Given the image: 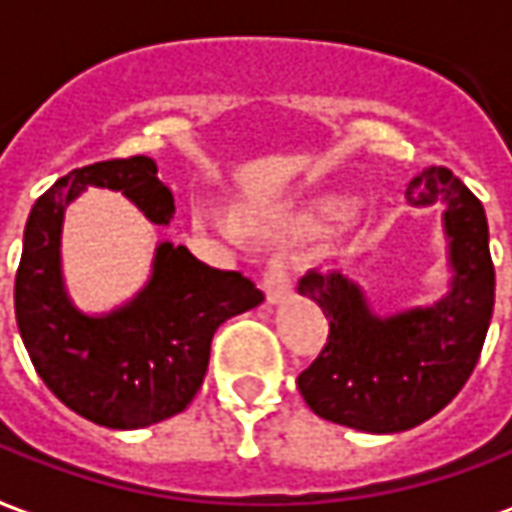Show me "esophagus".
Returning <instances> with one entry per match:
<instances>
[{
    "label": "esophagus",
    "mask_w": 512,
    "mask_h": 512,
    "mask_svg": "<svg viewBox=\"0 0 512 512\" xmlns=\"http://www.w3.org/2000/svg\"><path fill=\"white\" fill-rule=\"evenodd\" d=\"M264 295L270 303L287 301L292 295V276L290 267H287V259L284 256H273L267 267H264Z\"/></svg>",
    "instance_id": "esophagus-1"
}]
</instances>
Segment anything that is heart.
I'll return each instance as SVG.
<instances>
[{
    "instance_id": "heart-1",
    "label": "heart",
    "mask_w": 512,
    "mask_h": 512,
    "mask_svg": "<svg viewBox=\"0 0 512 512\" xmlns=\"http://www.w3.org/2000/svg\"><path fill=\"white\" fill-rule=\"evenodd\" d=\"M348 203L337 197H323L309 206L292 211H278V214H259V211H236L234 225L245 236H312L329 228L331 222L343 220Z\"/></svg>"
}]
</instances>
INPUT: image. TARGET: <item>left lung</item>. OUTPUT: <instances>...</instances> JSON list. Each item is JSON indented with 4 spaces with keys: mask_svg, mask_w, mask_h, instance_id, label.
I'll return each instance as SVG.
<instances>
[{
    "mask_svg": "<svg viewBox=\"0 0 512 512\" xmlns=\"http://www.w3.org/2000/svg\"><path fill=\"white\" fill-rule=\"evenodd\" d=\"M407 203H443L451 284L438 303L382 317L340 270H309L298 281V292L329 320L320 357L298 376L303 401L331 424L373 435L438 415L468 382L493 315L496 276L482 203L446 167L418 172Z\"/></svg>",
    "mask_w": 512,
    "mask_h": 512,
    "instance_id": "left-lung-1",
    "label": "left lung"
}]
</instances>
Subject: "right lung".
Here are the masks:
<instances>
[{"label": "right lung", "mask_w": 512, "mask_h": 512, "mask_svg": "<svg viewBox=\"0 0 512 512\" xmlns=\"http://www.w3.org/2000/svg\"><path fill=\"white\" fill-rule=\"evenodd\" d=\"M88 186L128 197L155 225L175 200L147 155L72 169L35 200L16 273V323L35 373L63 404L108 429H142L189 407L209 368L211 337L228 317L264 301L236 270L197 262L183 245L158 242L153 276L125 306L80 312L61 270L63 211Z\"/></svg>", "instance_id": "right-lung-1"}]
</instances>
